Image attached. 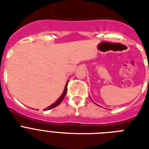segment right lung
Listing matches in <instances>:
<instances>
[{"label": "right lung", "mask_w": 149, "mask_h": 149, "mask_svg": "<svg viewBox=\"0 0 149 149\" xmlns=\"http://www.w3.org/2000/svg\"><path fill=\"white\" fill-rule=\"evenodd\" d=\"M67 84H68V82L66 83V84H65V88H64V91H63V93H62V95L59 97V98H58V99L57 100H56L55 103H53V104H51L50 106H49L48 107H46L45 109H44V111H48V110H50V109L54 108V107H57L58 104H60L61 102H62V100H63V98L65 97V94H66V91H67Z\"/></svg>", "instance_id": "add662e5"}]
</instances>
